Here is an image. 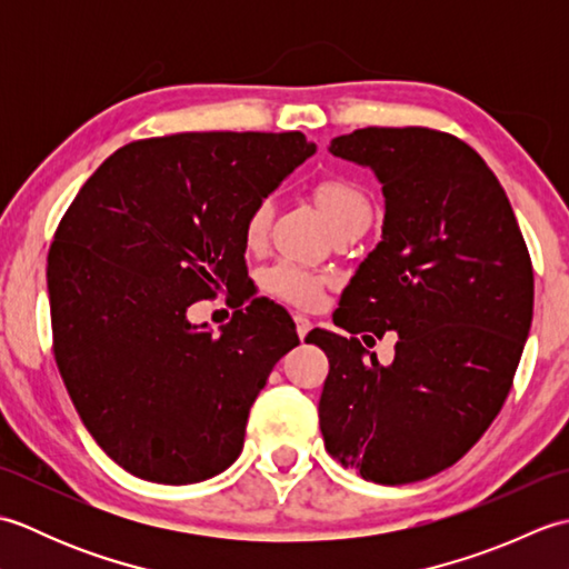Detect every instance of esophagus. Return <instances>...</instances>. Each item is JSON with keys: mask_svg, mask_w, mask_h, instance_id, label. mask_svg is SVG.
<instances>
[{"mask_svg": "<svg viewBox=\"0 0 569 569\" xmlns=\"http://www.w3.org/2000/svg\"><path fill=\"white\" fill-rule=\"evenodd\" d=\"M293 320H296V332H298V337H300V340H306V335L310 332L312 322H310L308 318H303V316H296Z\"/></svg>", "mask_w": 569, "mask_h": 569, "instance_id": "1", "label": "esophagus"}]
</instances>
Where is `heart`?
Here are the masks:
<instances>
[{
  "label": "heart",
  "instance_id": "1",
  "mask_svg": "<svg viewBox=\"0 0 569 569\" xmlns=\"http://www.w3.org/2000/svg\"><path fill=\"white\" fill-rule=\"evenodd\" d=\"M312 198L320 204L322 214L328 217L332 229L342 227L352 220H371V202L365 190L349 178H322L312 186ZM271 202H257L244 214L241 222V241L247 249H261L271 227ZM328 276L310 271L306 266L293 261H276L259 273V288L276 300H283L288 306L312 310L322 303Z\"/></svg>",
  "mask_w": 569,
  "mask_h": 569
}]
</instances>
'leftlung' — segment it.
<instances>
[{
  "label": "left lung",
  "mask_w": 569,
  "mask_h": 569,
  "mask_svg": "<svg viewBox=\"0 0 569 569\" xmlns=\"http://www.w3.org/2000/svg\"><path fill=\"white\" fill-rule=\"evenodd\" d=\"M383 186V239L306 342L330 359L325 447L377 485H410L465 457L509 396L533 320V263L485 159L447 131L367 127L330 141ZM396 329L391 368L353 337Z\"/></svg>",
  "instance_id": "8db88e82"
}]
</instances>
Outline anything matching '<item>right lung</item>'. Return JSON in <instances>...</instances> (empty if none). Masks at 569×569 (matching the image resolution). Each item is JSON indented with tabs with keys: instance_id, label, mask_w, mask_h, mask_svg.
Listing matches in <instances>:
<instances>
[{
	"instance_id": "1",
	"label": "right lung",
	"mask_w": 569,
	"mask_h": 569,
	"mask_svg": "<svg viewBox=\"0 0 569 569\" xmlns=\"http://www.w3.org/2000/svg\"><path fill=\"white\" fill-rule=\"evenodd\" d=\"M316 153L300 131H192L131 141L94 171L48 251L53 355L84 428L159 485L220 475L249 408L298 345L253 298L220 335L188 308L247 281L244 214Z\"/></svg>"
}]
</instances>
